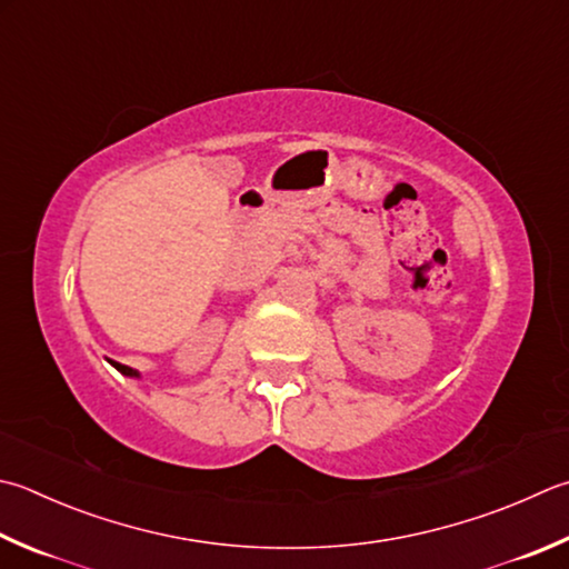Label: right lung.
<instances>
[{"instance_id":"obj_1","label":"right lung","mask_w":569,"mask_h":569,"mask_svg":"<svg viewBox=\"0 0 569 569\" xmlns=\"http://www.w3.org/2000/svg\"><path fill=\"white\" fill-rule=\"evenodd\" d=\"M111 363H113V367H116L118 371L126 373V377H138V371H133L131 367H123V363H118V361H111Z\"/></svg>"}]
</instances>
